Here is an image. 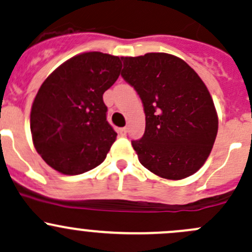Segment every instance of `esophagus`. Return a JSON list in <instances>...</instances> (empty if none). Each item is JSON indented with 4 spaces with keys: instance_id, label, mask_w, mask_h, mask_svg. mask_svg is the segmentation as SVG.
<instances>
[{
    "instance_id": "34e87169",
    "label": "esophagus",
    "mask_w": 252,
    "mask_h": 252,
    "mask_svg": "<svg viewBox=\"0 0 252 252\" xmlns=\"http://www.w3.org/2000/svg\"><path fill=\"white\" fill-rule=\"evenodd\" d=\"M118 133H119V135H121V136H126V133H128V129H126V128H121L118 130Z\"/></svg>"
}]
</instances>
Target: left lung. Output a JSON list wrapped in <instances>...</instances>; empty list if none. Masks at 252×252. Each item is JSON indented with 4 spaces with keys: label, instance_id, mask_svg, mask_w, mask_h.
Here are the masks:
<instances>
[{
    "label": "left lung",
    "instance_id": "1",
    "mask_svg": "<svg viewBox=\"0 0 252 252\" xmlns=\"http://www.w3.org/2000/svg\"><path fill=\"white\" fill-rule=\"evenodd\" d=\"M122 78L135 89L145 133L131 141L139 161L158 177L178 180L199 171L218 130L212 97L188 63L168 53L123 57Z\"/></svg>",
    "mask_w": 252,
    "mask_h": 252
}]
</instances>
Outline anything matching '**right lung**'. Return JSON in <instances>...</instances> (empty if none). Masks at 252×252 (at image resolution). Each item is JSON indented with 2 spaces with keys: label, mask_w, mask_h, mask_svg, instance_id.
<instances>
[{
  "label": "right lung",
  "mask_w": 252,
  "mask_h": 252,
  "mask_svg": "<svg viewBox=\"0 0 252 252\" xmlns=\"http://www.w3.org/2000/svg\"><path fill=\"white\" fill-rule=\"evenodd\" d=\"M121 69L117 56L86 52L68 60L42 83L32 102L30 129L48 166L77 175L102 163L117 138L102 96Z\"/></svg>",
  "instance_id": "obj_1"
}]
</instances>
